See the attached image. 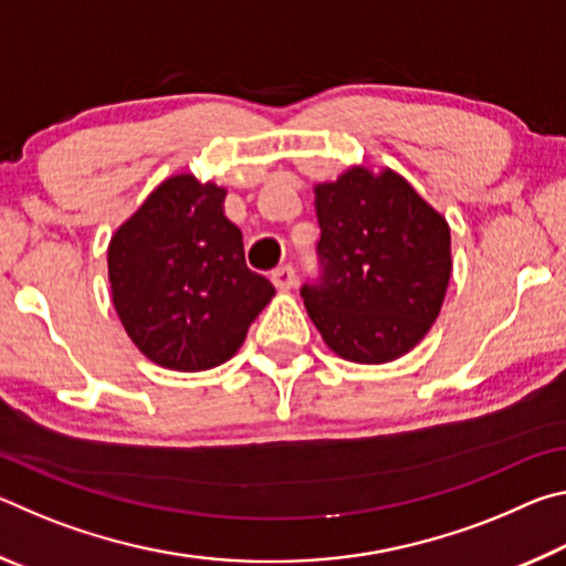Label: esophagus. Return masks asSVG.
<instances>
[{
  "instance_id": "34e87169",
  "label": "esophagus",
  "mask_w": 566,
  "mask_h": 566,
  "mask_svg": "<svg viewBox=\"0 0 566 566\" xmlns=\"http://www.w3.org/2000/svg\"><path fill=\"white\" fill-rule=\"evenodd\" d=\"M272 282L280 292H290L294 282H296V274H294V266H280V270L272 272Z\"/></svg>"
}]
</instances>
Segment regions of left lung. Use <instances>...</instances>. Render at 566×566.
I'll return each instance as SVG.
<instances>
[{
  "mask_svg": "<svg viewBox=\"0 0 566 566\" xmlns=\"http://www.w3.org/2000/svg\"><path fill=\"white\" fill-rule=\"evenodd\" d=\"M322 282L304 306L322 339L354 364H387L427 337L452 276L447 219L391 167L354 165L314 185Z\"/></svg>",
  "mask_w": 566,
  "mask_h": 566,
  "instance_id": "1",
  "label": "left lung"
}]
</instances>
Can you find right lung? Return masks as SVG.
<instances>
[{"mask_svg":"<svg viewBox=\"0 0 566 566\" xmlns=\"http://www.w3.org/2000/svg\"><path fill=\"white\" fill-rule=\"evenodd\" d=\"M227 189L171 175L117 227L107 247L112 304L137 349L159 367L205 371L232 359L274 286L244 262Z\"/></svg>","mask_w":566,"mask_h":566,"instance_id":"1","label":"right lung"}]
</instances>
